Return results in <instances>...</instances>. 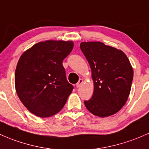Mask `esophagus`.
I'll list each match as a JSON object with an SVG mask.
<instances>
[{
    "instance_id": "1",
    "label": "esophagus",
    "mask_w": 149,
    "mask_h": 149,
    "mask_svg": "<svg viewBox=\"0 0 149 149\" xmlns=\"http://www.w3.org/2000/svg\"><path fill=\"white\" fill-rule=\"evenodd\" d=\"M82 83H83V79H79V80L78 81L77 83L76 84V87H79L81 85H82Z\"/></svg>"
}]
</instances>
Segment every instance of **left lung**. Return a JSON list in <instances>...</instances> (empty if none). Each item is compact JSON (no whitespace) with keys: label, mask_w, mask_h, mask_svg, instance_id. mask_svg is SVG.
<instances>
[{"label":"left lung","mask_w":149,"mask_h":149,"mask_svg":"<svg viewBox=\"0 0 149 149\" xmlns=\"http://www.w3.org/2000/svg\"><path fill=\"white\" fill-rule=\"evenodd\" d=\"M80 49L92 70L93 97L85 100V107L95 116L108 117L118 112L131 92L133 70L121 50L102 42H82Z\"/></svg>","instance_id":"1"}]
</instances>
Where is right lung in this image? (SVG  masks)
<instances>
[{
  "instance_id": "add662e5",
  "label": "right lung",
  "mask_w": 149,
  "mask_h": 149,
  "mask_svg": "<svg viewBox=\"0 0 149 149\" xmlns=\"http://www.w3.org/2000/svg\"><path fill=\"white\" fill-rule=\"evenodd\" d=\"M72 41H46L33 45L20 57L15 72L17 95L29 111L41 118L59 113L72 92L62 62Z\"/></svg>"
}]
</instances>
